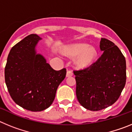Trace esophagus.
Returning <instances> with one entry per match:
<instances>
[{
	"label": "esophagus",
	"mask_w": 132,
	"mask_h": 132,
	"mask_svg": "<svg viewBox=\"0 0 132 132\" xmlns=\"http://www.w3.org/2000/svg\"><path fill=\"white\" fill-rule=\"evenodd\" d=\"M73 72H72V71H70V70H69V71H67V74H66V77H72L73 76Z\"/></svg>",
	"instance_id": "34e87169"
}]
</instances>
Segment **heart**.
<instances>
[{"mask_svg":"<svg viewBox=\"0 0 132 132\" xmlns=\"http://www.w3.org/2000/svg\"><path fill=\"white\" fill-rule=\"evenodd\" d=\"M62 53L70 57H77L75 63L79 68L90 66L98 55L96 49L86 44H75L65 46L62 49Z\"/></svg>","mask_w":132,"mask_h":132,"instance_id":"b5f03b06","label":"heart"}]
</instances>
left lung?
<instances>
[{"instance_id":"left-lung-1","label":"left lung","mask_w":132,"mask_h":132,"mask_svg":"<svg viewBox=\"0 0 132 132\" xmlns=\"http://www.w3.org/2000/svg\"><path fill=\"white\" fill-rule=\"evenodd\" d=\"M103 53L88 68L74 71L76 94L86 109L98 111L110 106L120 96L126 81V63L121 51L111 41L101 38Z\"/></svg>"}]
</instances>
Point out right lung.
I'll list each match as a JSON object with an SVG mask.
<instances>
[{
    "label": "right lung",
    "mask_w": 132,
    "mask_h": 132,
    "mask_svg": "<svg viewBox=\"0 0 132 132\" xmlns=\"http://www.w3.org/2000/svg\"><path fill=\"white\" fill-rule=\"evenodd\" d=\"M42 38L30 34L12 47L4 70L5 82L15 103L24 109L40 112L52 105L66 69H53L37 53Z\"/></svg>",
    "instance_id": "add662e5"
}]
</instances>
